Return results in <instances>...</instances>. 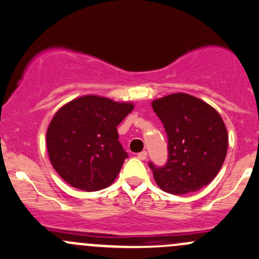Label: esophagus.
Here are the masks:
<instances>
[{"label":"esophagus","mask_w":259,"mask_h":259,"mask_svg":"<svg viewBox=\"0 0 259 259\" xmlns=\"http://www.w3.org/2000/svg\"><path fill=\"white\" fill-rule=\"evenodd\" d=\"M147 152H145V150H143V152H140V153H138V155L137 157L139 158V159H142V160H144V159H147Z\"/></svg>","instance_id":"34e87169"}]
</instances>
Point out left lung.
Listing matches in <instances>:
<instances>
[{
    "label": "left lung",
    "mask_w": 259,
    "mask_h": 259,
    "mask_svg": "<svg viewBox=\"0 0 259 259\" xmlns=\"http://www.w3.org/2000/svg\"><path fill=\"white\" fill-rule=\"evenodd\" d=\"M152 107L168 137V160L149 163L160 190L173 195L195 192L219 173L228 150V132L219 112L187 94L154 100Z\"/></svg>",
    "instance_id": "left-lung-1"
}]
</instances>
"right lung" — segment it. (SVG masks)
I'll list each match as a JSON object with an SVG mask.
<instances>
[{
    "label": "right lung",
    "mask_w": 259,
    "mask_h": 259,
    "mask_svg": "<svg viewBox=\"0 0 259 259\" xmlns=\"http://www.w3.org/2000/svg\"><path fill=\"white\" fill-rule=\"evenodd\" d=\"M133 109L130 102L95 95L60 107L47 132L48 154L58 175L74 188L89 192L111 185L127 158L116 126Z\"/></svg>",
    "instance_id": "obj_1"
}]
</instances>
